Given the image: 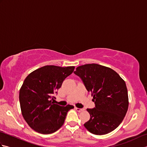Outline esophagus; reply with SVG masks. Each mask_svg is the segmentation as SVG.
Segmentation results:
<instances>
[{"label": "esophagus", "mask_w": 147, "mask_h": 147, "mask_svg": "<svg viewBox=\"0 0 147 147\" xmlns=\"http://www.w3.org/2000/svg\"><path fill=\"white\" fill-rule=\"evenodd\" d=\"M75 109H76L77 111H78V112H82V111H83L84 110L83 109H80V108H78V107H75Z\"/></svg>", "instance_id": "34e87169"}]
</instances>
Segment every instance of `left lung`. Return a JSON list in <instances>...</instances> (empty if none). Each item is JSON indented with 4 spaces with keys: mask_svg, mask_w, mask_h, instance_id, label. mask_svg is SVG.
I'll return each mask as SVG.
<instances>
[{
    "mask_svg": "<svg viewBox=\"0 0 147 147\" xmlns=\"http://www.w3.org/2000/svg\"><path fill=\"white\" fill-rule=\"evenodd\" d=\"M87 91L92 93L95 107L87 109L90 119L86 129L97 135H105L119 126L125 117L129 101L126 83L110 67L88 64L76 67Z\"/></svg>",
    "mask_w": 147,
    "mask_h": 147,
    "instance_id": "8db88e82",
    "label": "left lung"
}]
</instances>
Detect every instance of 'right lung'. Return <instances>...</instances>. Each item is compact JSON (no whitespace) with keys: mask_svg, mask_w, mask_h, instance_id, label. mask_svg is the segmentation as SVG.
Masks as SVG:
<instances>
[{"mask_svg":"<svg viewBox=\"0 0 147 147\" xmlns=\"http://www.w3.org/2000/svg\"><path fill=\"white\" fill-rule=\"evenodd\" d=\"M74 69V66L45 65L33 71L24 80L19 96L21 113L35 131L51 134L63 125L67 112L74 106L62 107L52 100Z\"/></svg>","mask_w":147,"mask_h":147,"instance_id":"obj_1","label":"right lung"}]
</instances>
